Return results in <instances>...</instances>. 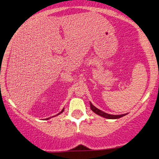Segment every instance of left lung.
Instances as JSON below:
<instances>
[{
    "instance_id": "8db88e82",
    "label": "left lung",
    "mask_w": 159,
    "mask_h": 159,
    "mask_svg": "<svg viewBox=\"0 0 159 159\" xmlns=\"http://www.w3.org/2000/svg\"><path fill=\"white\" fill-rule=\"evenodd\" d=\"M90 105L91 110L93 111L94 113H96V114L99 115V116H103V117H105V118H107V119H118V118L122 117V116H125V114H122V115L108 114H107V113L103 112V111H102L101 110H99V109H98L97 107H96L94 106V105H93V104L91 102H90Z\"/></svg>"
}]
</instances>
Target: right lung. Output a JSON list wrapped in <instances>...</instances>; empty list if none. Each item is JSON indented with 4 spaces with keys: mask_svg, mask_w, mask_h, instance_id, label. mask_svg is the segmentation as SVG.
Masks as SVG:
<instances>
[{
    "mask_svg": "<svg viewBox=\"0 0 159 159\" xmlns=\"http://www.w3.org/2000/svg\"><path fill=\"white\" fill-rule=\"evenodd\" d=\"M63 110H64V108H63V110H62V111H61V112H60V113H59V114H61V113H62V112H63ZM58 114H57V115H58ZM47 119H48V118H47Z\"/></svg>",
    "mask_w": 159,
    "mask_h": 159,
    "instance_id": "obj_1",
    "label": "right lung"
}]
</instances>
